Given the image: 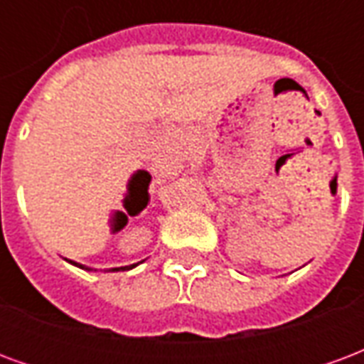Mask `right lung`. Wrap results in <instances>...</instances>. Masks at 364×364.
<instances>
[{
    "instance_id": "right-lung-1",
    "label": "right lung",
    "mask_w": 364,
    "mask_h": 364,
    "mask_svg": "<svg viewBox=\"0 0 364 364\" xmlns=\"http://www.w3.org/2000/svg\"><path fill=\"white\" fill-rule=\"evenodd\" d=\"M72 263H74V261H72ZM74 265H77V263H74ZM80 267H82V269H87V267H83V265H80ZM132 267H136V265H130V267H117V269H112V271H119V269H122V271L127 269V271H128V269H132ZM87 271H90V269H87Z\"/></svg>"
}]
</instances>
